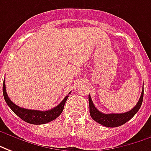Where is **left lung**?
Listing matches in <instances>:
<instances>
[{"instance_id":"8db88e82","label":"left lung","mask_w":151,"mask_h":151,"mask_svg":"<svg viewBox=\"0 0 151 151\" xmlns=\"http://www.w3.org/2000/svg\"><path fill=\"white\" fill-rule=\"evenodd\" d=\"M143 94H144V89H142L141 97L135 106L129 111L121 113V114H104L102 112L99 111L98 109L95 107L94 104L91 99L90 95H88L89 113H90L91 117L93 120L105 127L115 128V127L121 126L124 124L126 122L130 120L136 115V113L138 111L143 101Z\"/></svg>"}]
</instances>
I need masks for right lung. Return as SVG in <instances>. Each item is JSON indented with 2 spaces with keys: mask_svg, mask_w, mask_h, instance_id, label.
I'll use <instances>...</instances> for the list:
<instances>
[{
  "mask_svg": "<svg viewBox=\"0 0 151 151\" xmlns=\"http://www.w3.org/2000/svg\"><path fill=\"white\" fill-rule=\"evenodd\" d=\"M70 93H69L70 94ZM3 96L5 98V102L9 106V108L16 115L21 118L22 120H24L27 123H29L32 124H44L49 122L52 121L53 119L58 118L61 113L63 112L64 108V105L66 103V101L68 98V96L65 97L63 101L51 110L49 111H36V110H28L25 108H22L15 105L8 97L6 90H5V80L3 82Z\"/></svg>",
  "mask_w": 151,
  "mask_h": 151,
  "instance_id": "1",
  "label": "right lung"
}]
</instances>
